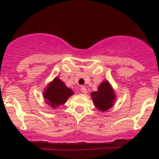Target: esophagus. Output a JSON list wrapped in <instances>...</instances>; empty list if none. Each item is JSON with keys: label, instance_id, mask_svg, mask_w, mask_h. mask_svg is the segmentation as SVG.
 Returning a JSON list of instances; mask_svg holds the SVG:
<instances>
[{"label": "esophagus", "instance_id": "34e87169", "mask_svg": "<svg viewBox=\"0 0 159 159\" xmlns=\"http://www.w3.org/2000/svg\"><path fill=\"white\" fill-rule=\"evenodd\" d=\"M80 90H81V92H82V93H83V94H86V93H88L86 88L84 86H82L81 88H80Z\"/></svg>", "mask_w": 159, "mask_h": 159}]
</instances>
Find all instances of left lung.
Returning a JSON list of instances; mask_svg holds the SVG:
<instances>
[{"instance_id": "left-lung-1", "label": "left lung", "mask_w": 159, "mask_h": 159, "mask_svg": "<svg viewBox=\"0 0 159 159\" xmlns=\"http://www.w3.org/2000/svg\"><path fill=\"white\" fill-rule=\"evenodd\" d=\"M98 89L96 92L91 93L93 103L98 110L106 111L114 105V92L107 81L102 82Z\"/></svg>"}]
</instances>
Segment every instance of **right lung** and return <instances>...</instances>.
<instances>
[{"instance_id": "right-lung-1", "label": "right lung", "mask_w": 159, "mask_h": 159, "mask_svg": "<svg viewBox=\"0 0 159 159\" xmlns=\"http://www.w3.org/2000/svg\"><path fill=\"white\" fill-rule=\"evenodd\" d=\"M73 91L67 88L64 82L56 77L48 86L44 92L46 103L51 107L56 108L65 103L69 97L73 95Z\"/></svg>"}]
</instances>
